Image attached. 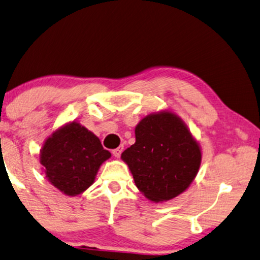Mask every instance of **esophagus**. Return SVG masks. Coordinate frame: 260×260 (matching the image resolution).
<instances>
[{"label": "esophagus", "mask_w": 260, "mask_h": 260, "mask_svg": "<svg viewBox=\"0 0 260 260\" xmlns=\"http://www.w3.org/2000/svg\"><path fill=\"white\" fill-rule=\"evenodd\" d=\"M122 151H123V146H119V147H116L115 150H113V155H114V157L119 158L120 155H121V153H122Z\"/></svg>", "instance_id": "obj_1"}]
</instances>
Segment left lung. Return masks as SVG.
Returning a JSON list of instances; mask_svg holds the SVG:
<instances>
[{
	"mask_svg": "<svg viewBox=\"0 0 260 260\" xmlns=\"http://www.w3.org/2000/svg\"><path fill=\"white\" fill-rule=\"evenodd\" d=\"M137 188L153 202L185 191L199 172L201 148L181 117L150 114L136 127V143L121 154Z\"/></svg>",
	"mask_w": 260,
	"mask_h": 260,
	"instance_id": "left-lung-1",
	"label": "left lung"
}]
</instances>
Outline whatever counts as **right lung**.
Listing matches in <instances>:
<instances>
[{"label":"right lung","mask_w":260,"mask_h":260,"mask_svg":"<svg viewBox=\"0 0 260 260\" xmlns=\"http://www.w3.org/2000/svg\"><path fill=\"white\" fill-rule=\"evenodd\" d=\"M110 155L94 133L71 122L47 138L40 162L52 185L65 195L76 196L94 183L100 166Z\"/></svg>","instance_id":"add662e5"}]
</instances>
